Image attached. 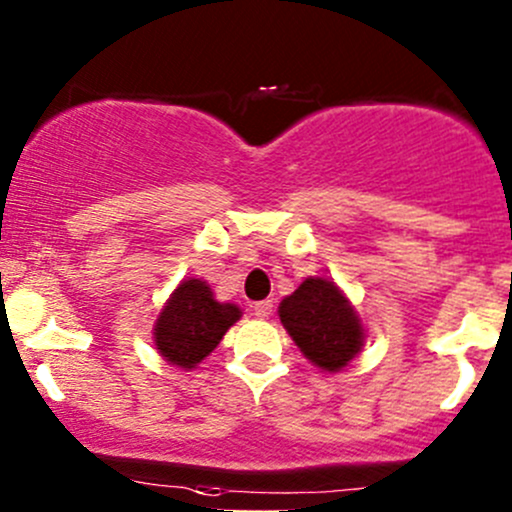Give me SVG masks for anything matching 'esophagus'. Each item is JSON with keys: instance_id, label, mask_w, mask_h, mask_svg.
Listing matches in <instances>:
<instances>
[{"instance_id": "1", "label": "esophagus", "mask_w": 512, "mask_h": 512, "mask_svg": "<svg viewBox=\"0 0 512 512\" xmlns=\"http://www.w3.org/2000/svg\"><path fill=\"white\" fill-rule=\"evenodd\" d=\"M272 314V299H262V302L255 304V317L267 319Z\"/></svg>"}]
</instances>
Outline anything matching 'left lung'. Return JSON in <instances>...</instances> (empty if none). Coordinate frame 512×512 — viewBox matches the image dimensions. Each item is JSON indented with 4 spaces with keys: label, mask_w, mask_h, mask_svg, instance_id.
<instances>
[{
    "label": "left lung",
    "mask_w": 512,
    "mask_h": 512,
    "mask_svg": "<svg viewBox=\"0 0 512 512\" xmlns=\"http://www.w3.org/2000/svg\"><path fill=\"white\" fill-rule=\"evenodd\" d=\"M277 314L299 352L329 374L347 369L366 342L354 304L327 277H307L282 299Z\"/></svg>",
    "instance_id": "8db88e82"
}]
</instances>
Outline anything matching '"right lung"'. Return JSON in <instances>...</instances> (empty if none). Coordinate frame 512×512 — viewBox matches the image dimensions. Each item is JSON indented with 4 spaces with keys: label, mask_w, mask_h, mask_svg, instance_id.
<instances>
[{
    "label": "right lung",
    "mask_w": 512,
    "mask_h": 512,
    "mask_svg": "<svg viewBox=\"0 0 512 512\" xmlns=\"http://www.w3.org/2000/svg\"><path fill=\"white\" fill-rule=\"evenodd\" d=\"M242 317L232 302H218L200 277H188L173 289L153 324V344L168 364L190 371L215 352L225 332Z\"/></svg>",
    "instance_id": "right-lung-1"
}]
</instances>
